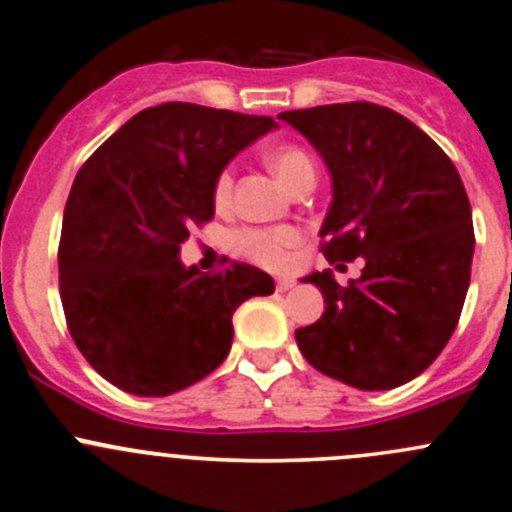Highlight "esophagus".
Returning a JSON list of instances; mask_svg holds the SVG:
<instances>
[{"instance_id":"esophagus-1","label":"esophagus","mask_w":512,"mask_h":512,"mask_svg":"<svg viewBox=\"0 0 512 512\" xmlns=\"http://www.w3.org/2000/svg\"><path fill=\"white\" fill-rule=\"evenodd\" d=\"M290 288H293V280H288V278H278L276 280L278 293H285V290H290Z\"/></svg>"}]
</instances>
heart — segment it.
<instances>
[{"label": "heart", "instance_id": "1", "mask_svg": "<svg viewBox=\"0 0 512 512\" xmlns=\"http://www.w3.org/2000/svg\"><path fill=\"white\" fill-rule=\"evenodd\" d=\"M271 168L278 175L280 183L288 188L295 178L307 170H315L312 158L298 146H280L278 151L271 153ZM232 170H224L214 183V205L227 207L232 200ZM300 234L290 227H276V229H239L232 236V246L241 256L251 258V261L261 263L268 268H280L288 261L290 249L298 246Z\"/></svg>", "mask_w": 512, "mask_h": 512}]
</instances>
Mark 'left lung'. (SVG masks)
<instances>
[{
    "label": "left lung",
    "instance_id": "1",
    "mask_svg": "<svg viewBox=\"0 0 512 512\" xmlns=\"http://www.w3.org/2000/svg\"><path fill=\"white\" fill-rule=\"evenodd\" d=\"M332 175L320 236L329 263L364 258L346 288L332 271L305 283L324 295V315L295 332L324 376L388 390L420 376L459 322L474 258V224L454 163L430 136L371 102L280 112Z\"/></svg>",
    "mask_w": 512,
    "mask_h": 512
}]
</instances>
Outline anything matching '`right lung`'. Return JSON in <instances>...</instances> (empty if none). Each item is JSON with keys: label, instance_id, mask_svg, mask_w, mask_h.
Returning a JSON list of instances; mask_svg holds the SVG:
<instances>
[{"label": "right lung", "instance_id": "right-lung-1", "mask_svg": "<svg viewBox=\"0 0 512 512\" xmlns=\"http://www.w3.org/2000/svg\"><path fill=\"white\" fill-rule=\"evenodd\" d=\"M271 117L166 102L114 131L75 175L58 271L65 320L87 364L131 395L202 381L232 349V315L273 278L249 263L202 273L180 261L214 217V183Z\"/></svg>", "mask_w": 512, "mask_h": 512}]
</instances>
